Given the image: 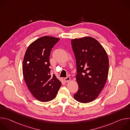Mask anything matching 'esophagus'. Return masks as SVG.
<instances>
[{
    "label": "esophagus",
    "instance_id": "esophagus-1",
    "mask_svg": "<svg viewBox=\"0 0 130 130\" xmlns=\"http://www.w3.org/2000/svg\"><path fill=\"white\" fill-rule=\"evenodd\" d=\"M70 80V78L69 77H67L64 78V81H65V82H66L69 81Z\"/></svg>",
    "mask_w": 130,
    "mask_h": 130
}]
</instances>
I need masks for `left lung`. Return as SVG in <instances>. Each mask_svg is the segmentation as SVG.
<instances>
[{
    "label": "left lung",
    "instance_id": "left-lung-1",
    "mask_svg": "<svg viewBox=\"0 0 130 130\" xmlns=\"http://www.w3.org/2000/svg\"><path fill=\"white\" fill-rule=\"evenodd\" d=\"M71 46L79 85L73 98L79 102L88 103L98 97L106 83L109 67L107 54L98 41L89 36L72 39Z\"/></svg>",
    "mask_w": 130,
    "mask_h": 130
}]
</instances>
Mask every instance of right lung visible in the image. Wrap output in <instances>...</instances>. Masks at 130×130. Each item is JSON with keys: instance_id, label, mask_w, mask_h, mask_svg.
Segmentation results:
<instances>
[{"instance_id": "obj_1", "label": "right lung", "mask_w": 130, "mask_h": 130, "mask_svg": "<svg viewBox=\"0 0 130 130\" xmlns=\"http://www.w3.org/2000/svg\"><path fill=\"white\" fill-rule=\"evenodd\" d=\"M60 39L45 36L32 42L28 47L23 60V73L32 95L41 102L54 99L62 85L54 74L51 75L50 52Z\"/></svg>"}]
</instances>
